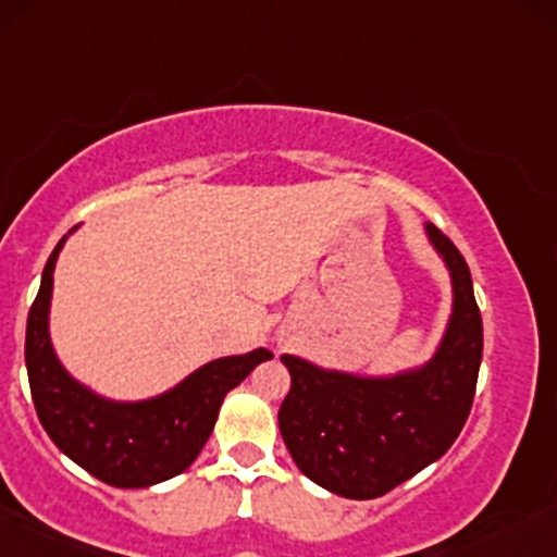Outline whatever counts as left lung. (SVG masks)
<instances>
[{"label": "left lung", "instance_id": "8db88e82", "mask_svg": "<svg viewBox=\"0 0 557 557\" xmlns=\"http://www.w3.org/2000/svg\"><path fill=\"white\" fill-rule=\"evenodd\" d=\"M451 270L454 313L425 368L394 379L321 371L283 355L290 392L280 433L298 470L345 498H379L448 451L470 418L482 360V317L472 274L451 238L428 223Z\"/></svg>", "mask_w": 557, "mask_h": 557}]
</instances>
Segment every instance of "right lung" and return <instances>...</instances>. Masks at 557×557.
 I'll list each match as a JSON object with an SVG mask.
<instances>
[{"instance_id": "1", "label": "right lung", "mask_w": 557, "mask_h": 557, "mask_svg": "<svg viewBox=\"0 0 557 557\" xmlns=\"http://www.w3.org/2000/svg\"><path fill=\"white\" fill-rule=\"evenodd\" d=\"M44 267L28 311L25 366L38 420L72 461L113 487H147L176 478L210 438L225 394L238 386L270 350L212 360L169 394L134 405L100 399L64 371L49 339V300L59 249Z\"/></svg>"}]
</instances>
